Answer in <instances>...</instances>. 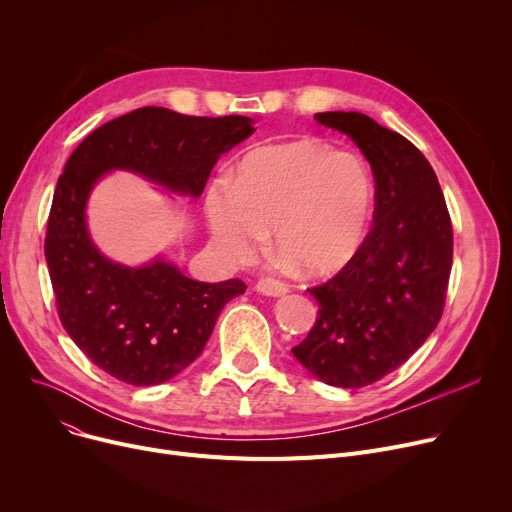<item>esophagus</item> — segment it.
Masks as SVG:
<instances>
[{
  "label": "esophagus",
  "mask_w": 512,
  "mask_h": 512,
  "mask_svg": "<svg viewBox=\"0 0 512 512\" xmlns=\"http://www.w3.org/2000/svg\"><path fill=\"white\" fill-rule=\"evenodd\" d=\"M255 288H257V292L265 294V297H282V294L288 292V284L282 280H276V278H261L255 284Z\"/></svg>",
  "instance_id": "esophagus-1"
}]
</instances>
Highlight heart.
Masks as SVG:
<instances>
[{"instance_id":"obj_1","label":"heart","mask_w":512,"mask_h":512,"mask_svg":"<svg viewBox=\"0 0 512 512\" xmlns=\"http://www.w3.org/2000/svg\"><path fill=\"white\" fill-rule=\"evenodd\" d=\"M373 178L353 151L315 139L261 147L236 168L234 182L207 191V220L218 245L249 257L274 230L280 257L309 276L351 261L373 218Z\"/></svg>"}]
</instances>
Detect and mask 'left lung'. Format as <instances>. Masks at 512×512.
Masks as SVG:
<instances>
[{"label":"left lung","instance_id":"obj_1","mask_svg":"<svg viewBox=\"0 0 512 512\" xmlns=\"http://www.w3.org/2000/svg\"><path fill=\"white\" fill-rule=\"evenodd\" d=\"M315 120L361 149L375 209L359 253L309 288L317 319L292 355L321 382L363 388L398 369L436 330L452 270V224L434 168L409 139L359 112Z\"/></svg>","mask_w":512,"mask_h":512}]
</instances>
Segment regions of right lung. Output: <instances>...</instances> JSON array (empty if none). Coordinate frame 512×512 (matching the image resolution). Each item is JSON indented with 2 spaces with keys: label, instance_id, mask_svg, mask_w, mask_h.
I'll return each mask as SVG.
<instances>
[{
  "label": "right lung",
  "instance_id": "add662e5",
  "mask_svg": "<svg viewBox=\"0 0 512 512\" xmlns=\"http://www.w3.org/2000/svg\"><path fill=\"white\" fill-rule=\"evenodd\" d=\"M251 124L149 105L99 126L68 157L49 209L45 261L64 330L112 378L132 386L172 380L201 355L222 307L247 284L197 282L161 259L126 267L103 257L87 232L91 188L105 172L130 170L199 197L220 155L255 132Z\"/></svg>",
  "mask_w": 512,
  "mask_h": 512
}]
</instances>
